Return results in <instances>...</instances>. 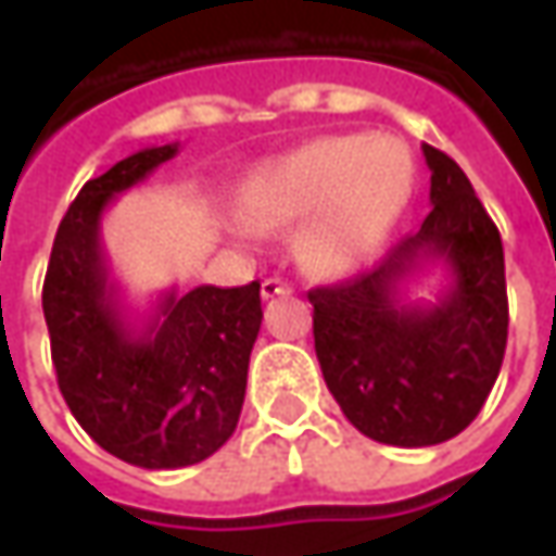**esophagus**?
<instances>
[{"mask_svg": "<svg viewBox=\"0 0 556 556\" xmlns=\"http://www.w3.org/2000/svg\"><path fill=\"white\" fill-rule=\"evenodd\" d=\"M290 285L288 281H281V278H266L263 281V296L266 300H271V296H281V293H288Z\"/></svg>", "mask_w": 556, "mask_h": 556, "instance_id": "obj_1", "label": "esophagus"}]
</instances>
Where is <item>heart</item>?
<instances>
[{"label":"heart","instance_id":"b5f03b06","mask_svg":"<svg viewBox=\"0 0 556 556\" xmlns=\"http://www.w3.org/2000/svg\"><path fill=\"white\" fill-rule=\"evenodd\" d=\"M412 191L415 157L402 141L350 132L312 139L253 169L241 210L256 228L303 219V263L318 275H350L390 238Z\"/></svg>","mask_w":556,"mask_h":556}]
</instances>
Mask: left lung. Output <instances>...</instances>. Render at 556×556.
<instances>
[{"label": "left lung", "instance_id": "8db88e82", "mask_svg": "<svg viewBox=\"0 0 556 556\" xmlns=\"http://www.w3.org/2000/svg\"><path fill=\"white\" fill-rule=\"evenodd\" d=\"M433 210L371 268L309 290L315 355L358 433L424 448L480 415L507 346L504 247L473 185L448 154L424 144ZM445 262L439 304L401 303V285Z\"/></svg>", "mask_w": 556, "mask_h": 556}]
</instances>
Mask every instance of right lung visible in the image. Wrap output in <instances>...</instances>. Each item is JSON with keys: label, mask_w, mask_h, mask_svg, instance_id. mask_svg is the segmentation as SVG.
I'll use <instances>...</instances> for the list:
<instances>
[{"label": "right lung", "mask_w": 556, "mask_h": 556, "mask_svg": "<svg viewBox=\"0 0 556 556\" xmlns=\"http://www.w3.org/2000/svg\"><path fill=\"white\" fill-rule=\"evenodd\" d=\"M176 151L179 141L144 148L83 185L58 225L42 285L67 408L104 452L144 470L198 464L228 442L263 325L260 281L173 288L141 328L126 318L101 250V216Z\"/></svg>", "instance_id": "right-lung-1"}]
</instances>
